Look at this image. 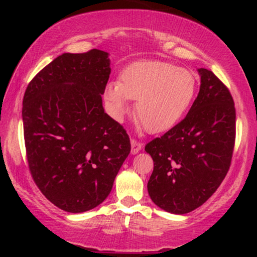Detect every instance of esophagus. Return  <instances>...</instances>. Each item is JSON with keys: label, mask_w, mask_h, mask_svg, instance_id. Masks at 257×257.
I'll use <instances>...</instances> for the list:
<instances>
[{"label": "esophagus", "mask_w": 257, "mask_h": 257, "mask_svg": "<svg viewBox=\"0 0 257 257\" xmlns=\"http://www.w3.org/2000/svg\"><path fill=\"white\" fill-rule=\"evenodd\" d=\"M143 143H140V142H138V140L137 139H132L131 140V153L132 154H136V153H138L140 150L143 149Z\"/></svg>", "instance_id": "1"}]
</instances>
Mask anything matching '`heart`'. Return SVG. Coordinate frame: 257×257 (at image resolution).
<instances>
[{
  "instance_id": "1",
  "label": "heart",
  "mask_w": 257,
  "mask_h": 257,
  "mask_svg": "<svg viewBox=\"0 0 257 257\" xmlns=\"http://www.w3.org/2000/svg\"><path fill=\"white\" fill-rule=\"evenodd\" d=\"M196 79L187 69L159 61L139 62L120 73V82H110L105 89L111 113L120 119L137 100L136 113L147 131L163 132L179 121L191 104Z\"/></svg>"
}]
</instances>
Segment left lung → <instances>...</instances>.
<instances>
[{
  "instance_id": "obj_1",
  "label": "left lung",
  "mask_w": 257,
  "mask_h": 257,
  "mask_svg": "<svg viewBox=\"0 0 257 257\" xmlns=\"http://www.w3.org/2000/svg\"><path fill=\"white\" fill-rule=\"evenodd\" d=\"M201 85L180 122L147 143L154 167L147 182L152 201L173 214L205 203L230 167L236 135V112L228 87L207 69L198 70Z\"/></svg>"
}]
</instances>
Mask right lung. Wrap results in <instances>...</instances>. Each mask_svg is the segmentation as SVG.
<instances>
[{"mask_svg": "<svg viewBox=\"0 0 257 257\" xmlns=\"http://www.w3.org/2000/svg\"><path fill=\"white\" fill-rule=\"evenodd\" d=\"M107 52L63 54L28 84L24 144L35 184L49 201L83 213L110 194L131 151L125 128L104 112L110 77Z\"/></svg>", "mask_w": 257, "mask_h": 257, "instance_id": "add662e5", "label": "right lung"}]
</instances>
